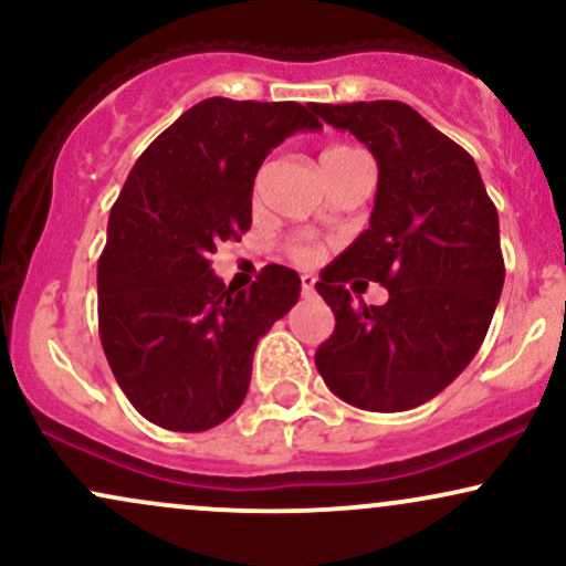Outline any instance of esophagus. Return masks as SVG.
<instances>
[{
	"mask_svg": "<svg viewBox=\"0 0 566 566\" xmlns=\"http://www.w3.org/2000/svg\"><path fill=\"white\" fill-rule=\"evenodd\" d=\"M314 287H316V279L311 276V274H303V276H301V292H303V295H305V297L314 295V292H316Z\"/></svg>",
	"mask_w": 566,
	"mask_h": 566,
	"instance_id": "34e87169",
	"label": "esophagus"
}]
</instances>
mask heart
<instances>
[{
	"label": "heart",
	"instance_id": "heart-1",
	"mask_svg": "<svg viewBox=\"0 0 566 566\" xmlns=\"http://www.w3.org/2000/svg\"><path fill=\"white\" fill-rule=\"evenodd\" d=\"M354 151L356 148H350V146H329V148H324L322 161L348 157V154H354ZM284 252H287L290 261H295L297 265H314L322 255L319 247H316L314 242H308V239H290V242L284 244Z\"/></svg>",
	"mask_w": 566,
	"mask_h": 566
}]
</instances>
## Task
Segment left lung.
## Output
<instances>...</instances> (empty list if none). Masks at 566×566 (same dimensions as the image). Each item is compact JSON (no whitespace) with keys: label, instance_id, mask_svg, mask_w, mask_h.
Wrapping results in <instances>:
<instances>
[{"label":"left lung","instance_id":"left-lung-1","mask_svg":"<svg viewBox=\"0 0 566 566\" xmlns=\"http://www.w3.org/2000/svg\"><path fill=\"white\" fill-rule=\"evenodd\" d=\"M314 112L365 143L380 170L369 229L316 282L335 314L316 369L348 405L412 409L469 367L490 329L505 279L497 210L471 154L407 103ZM356 275L380 281L389 303L350 302Z\"/></svg>","mask_w":566,"mask_h":566}]
</instances>
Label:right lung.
I'll list each match as a JSON object with an SVG mask.
<instances>
[{
    "label": "right lung",
    "mask_w": 566,
    "mask_h": 566,
    "mask_svg": "<svg viewBox=\"0 0 566 566\" xmlns=\"http://www.w3.org/2000/svg\"><path fill=\"white\" fill-rule=\"evenodd\" d=\"M314 106L207 97L129 170L97 261V329L116 382L151 423L199 433L231 418L258 340L301 297L292 269L265 265L237 292L210 258L250 231L271 148L322 127Z\"/></svg>",
    "instance_id": "1"
}]
</instances>
